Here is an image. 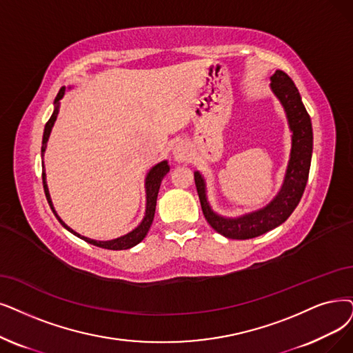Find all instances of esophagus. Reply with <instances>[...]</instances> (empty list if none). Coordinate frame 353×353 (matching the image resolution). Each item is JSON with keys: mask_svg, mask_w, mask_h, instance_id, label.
I'll return each mask as SVG.
<instances>
[{"mask_svg": "<svg viewBox=\"0 0 353 353\" xmlns=\"http://www.w3.org/2000/svg\"><path fill=\"white\" fill-rule=\"evenodd\" d=\"M174 157L178 162H184L188 158V150L184 145H176L174 148Z\"/></svg>", "mask_w": 353, "mask_h": 353, "instance_id": "esophagus-1", "label": "esophagus"}]
</instances>
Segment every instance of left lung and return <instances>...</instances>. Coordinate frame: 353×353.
<instances>
[{"instance_id": "obj_1", "label": "left lung", "mask_w": 353, "mask_h": 353, "mask_svg": "<svg viewBox=\"0 0 353 353\" xmlns=\"http://www.w3.org/2000/svg\"><path fill=\"white\" fill-rule=\"evenodd\" d=\"M271 79V88L283 103L292 130L291 159L283 190L279 191L276 199L256 213L241 219H223L211 211L205 199L204 181L199 172L194 174L196 192L200 196L205 220L217 233L229 239L245 241V239L261 236L283 224L291 216L295 207L299 205L307 185L313 152L312 120H310L308 112L301 101L297 87L294 85L292 79L284 70H276Z\"/></svg>"}]
</instances>
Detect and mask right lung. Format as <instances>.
Listing matches in <instances>:
<instances>
[{"mask_svg":"<svg viewBox=\"0 0 353 353\" xmlns=\"http://www.w3.org/2000/svg\"><path fill=\"white\" fill-rule=\"evenodd\" d=\"M65 94V87H62L58 92V95H56L54 98V103H56V108L53 111L52 117L49 119V121L46 123L45 125V133H43V142H41V157L45 154V149H46V143H48V139H49V134H50V130L53 128V123L56 120V117H58V101L61 100V98L63 97ZM169 171V166L168 163L163 161L161 163H158L157 166H153L150 169V172L146 176V214H145V219L143 221L140 223L139 228H136L133 232H130L129 234H125L123 237H119V239H114V241H108V242H97V241H92V239H88V237H83L78 233H75L72 229H69L68 225L59 219V216L56 214V211L52 205V200H50V195H49V190H48V185H46V175H45V165H43V171H41V179H43V188H45V194H46V199H48V203L53 211V214L56 216V219L59 220V223L63 225L65 229H68L70 233H74L75 236L81 237L82 241H85L94 246H98V248H103V249H108V250H123V249H130L133 248L134 245H137L139 242H142L145 236L148 234L150 225H152V221H153V217H154V208H157V200H158V192H159V187H161V182H162V178L168 174Z\"/></svg>","mask_w":353,"mask_h":353,"instance_id":"add662e5","label":"right lung"}]
</instances>
